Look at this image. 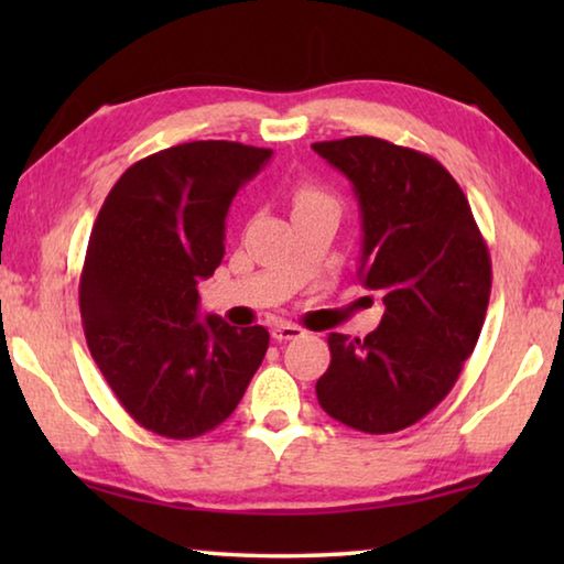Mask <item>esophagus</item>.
<instances>
[{
	"instance_id": "esophagus-1",
	"label": "esophagus",
	"mask_w": 564,
	"mask_h": 564,
	"mask_svg": "<svg viewBox=\"0 0 564 564\" xmlns=\"http://www.w3.org/2000/svg\"><path fill=\"white\" fill-rule=\"evenodd\" d=\"M301 336H303V328L293 326V323H275V326L271 328L273 340H293V338H301Z\"/></svg>"
}]
</instances>
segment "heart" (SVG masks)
I'll return each mask as SVG.
<instances>
[{
    "label": "heart",
    "instance_id": "1",
    "mask_svg": "<svg viewBox=\"0 0 564 564\" xmlns=\"http://www.w3.org/2000/svg\"><path fill=\"white\" fill-rule=\"evenodd\" d=\"M293 206L295 212H301V208H313V206H333V198L318 186L301 184L293 194Z\"/></svg>",
    "mask_w": 564,
    "mask_h": 564
}]
</instances>
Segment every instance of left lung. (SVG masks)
Instances as JSON below:
<instances>
[{
    "mask_svg": "<svg viewBox=\"0 0 564 564\" xmlns=\"http://www.w3.org/2000/svg\"><path fill=\"white\" fill-rule=\"evenodd\" d=\"M358 198V279L383 295L366 338L330 333L321 408L360 433L417 423L451 393L480 338L490 301V253L470 204L433 156L376 137L318 141Z\"/></svg>",
    "mask_w": 564,
    "mask_h": 564,
    "instance_id": "left-lung-1",
    "label": "left lung"
}]
</instances>
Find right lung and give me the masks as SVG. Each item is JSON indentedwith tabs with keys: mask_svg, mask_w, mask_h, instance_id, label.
Masks as SVG:
<instances>
[{
	"mask_svg": "<svg viewBox=\"0 0 564 564\" xmlns=\"http://www.w3.org/2000/svg\"><path fill=\"white\" fill-rule=\"evenodd\" d=\"M271 149L191 141L123 171L91 228L79 283L101 376L147 431L188 441L234 413L269 350L263 326L198 316V281L226 251L234 196Z\"/></svg>",
	"mask_w": 564,
	"mask_h": 564,
	"instance_id": "1",
	"label": "right lung"
}]
</instances>
